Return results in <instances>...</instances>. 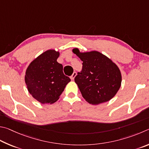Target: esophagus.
Segmentation results:
<instances>
[{
	"label": "esophagus",
	"mask_w": 149,
	"mask_h": 149,
	"mask_svg": "<svg viewBox=\"0 0 149 149\" xmlns=\"http://www.w3.org/2000/svg\"><path fill=\"white\" fill-rule=\"evenodd\" d=\"M77 76V72H74L72 73V74L71 75V77H70V79L71 80H74V79L75 78V77Z\"/></svg>",
	"instance_id": "esophagus-1"
}]
</instances>
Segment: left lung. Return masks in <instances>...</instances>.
Segmentation results:
<instances>
[{
	"label": "left lung",
	"instance_id": "8db88e82",
	"mask_svg": "<svg viewBox=\"0 0 149 149\" xmlns=\"http://www.w3.org/2000/svg\"><path fill=\"white\" fill-rule=\"evenodd\" d=\"M72 52L83 61L82 69L74 78L82 97L92 105L105 103L116 94L121 86L122 75L111 59L97 51Z\"/></svg>",
	"mask_w": 149,
	"mask_h": 149
}]
</instances>
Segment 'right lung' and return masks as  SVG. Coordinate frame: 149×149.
<instances>
[{"label": "right lung", "instance_id": "obj_1", "mask_svg": "<svg viewBox=\"0 0 149 149\" xmlns=\"http://www.w3.org/2000/svg\"><path fill=\"white\" fill-rule=\"evenodd\" d=\"M59 52L48 49L31 63L25 72V82L30 94L42 104L59 100L70 81L63 74V65L57 61Z\"/></svg>", "mask_w": 149, "mask_h": 149}]
</instances>
